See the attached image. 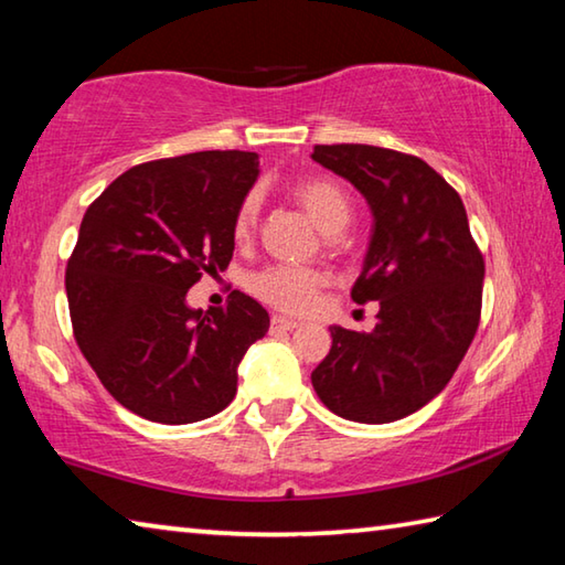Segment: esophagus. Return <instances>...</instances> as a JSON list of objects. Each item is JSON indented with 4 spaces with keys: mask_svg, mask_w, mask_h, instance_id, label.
Here are the masks:
<instances>
[{
    "mask_svg": "<svg viewBox=\"0 0 565 565\" xmlns=\"http://www.w3.org/2000/svg\"><path fill=\"white\" fill-rule=\"evenodd\" d=\"M295 328H298V322L290 320V318H282V316L270 318V332H290Z\"/></svg>",
    "mask_w": 565,
    "mask_h": 565,
    "instance_id": "34e87169",
    "label": "esophagus"
}]
</instances>
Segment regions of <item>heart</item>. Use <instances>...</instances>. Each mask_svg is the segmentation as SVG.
<instances>
[{"mask_svg":"<svg viewBox=\"0 0 565 565\" xmlns=\"http://www.w3.org/2000/svg\"><path fill=\"white\" fill-rule=\"evenodd\" d=\"M290 190L322 233H340L353 217V202H350L348 190L326 174H308V178L295 180ZM257 212H260V200L255 192H249L235 210L233 233L237 239L253 235ZM320 288L322 275L318 270H302V267L270 265L249 277V292L255 298H260L275 310L290 312V316H302V312L312 310Z\"/></svg>","mask_w":565,"mask_h":565,"instance_id":"1","label":"heart"}]
</instances>
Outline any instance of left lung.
Wrapping results in <instances>:
<instances>
[{"label": "left lung", "mask_w": 565, "mask_h": 565, "mask_svg": "<svg viewBox=\"0 0 565 565\" xmlns=\"http://www.w3.org/2000/svg\"><path fill=\"white\" fill-rule=\"evenodd\" d=\"M312 160L363 192L373 235L353 300H377L373 332L332 326L312 387L340 418L393 423L450 383L473 343L486 263L463 200L420 157L373 145H318Z\"/></svg>", "instance_id": "obj_1"}]
</instances>
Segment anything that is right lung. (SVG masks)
Segmentation results:
<instances>
[{"instance_id": "add662e5", "label": "right lung", "mask_w": 565, "mask_h": 565, "mask_svg": "<svg viewBox=\"0 0 565 565\" xmlns=\"http://www.w3.org/2000/svg\"><path fill=\"white\" fill-rule=\"evenodd\" d=\"M255 152L207 150L129 168L82 217L64 288L74 340L119 405L184 425L227 408L237 365L270 328L249 295L192 310L184 295L233 260Z\"/></svg>"}]
</instances>
